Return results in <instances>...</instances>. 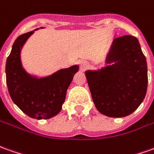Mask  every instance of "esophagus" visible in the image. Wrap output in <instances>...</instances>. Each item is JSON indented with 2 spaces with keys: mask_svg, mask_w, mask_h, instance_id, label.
I'll return each instance as SVG.
<instances>
[{
  "mask_svg": "<svg viewBox=\"0 0 154 154\" xmlns=\"http://www.w3.org/2000/svg\"><path fill=\"white\" fill-rule=\"evenodd\" d=\"M88 66H89V64L88 61H85V60H83V61H82L81 63H80V70L82 71V72H84L86 71L87 69L88 68Z\"/></svg>",
  "mask_w": 154,
  "mask_h": 154,
  "instance_id": "esophagus-1",
  "label": "esophagus"
}]
</instances>
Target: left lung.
<instances>
[{
    "mask_svg": "<svg viewBox=\"0 0 154 154\" xmlns=\"http://www.w3.org/2000/svg\"><path fill=\"white\" fill-rule=\"evenodd\" d=\"M112 66L99 72H86L97 109L109 117L129 116L142 103L147 88L146 57L132 35L116 38L108 56Z\"/></svg>",
    "mask_w": 154,
    "mask_h": 154,
    "instance_id": "8db88e82",
    "label": "left lung"
}]
</instances>
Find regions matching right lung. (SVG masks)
I'll use <instances>...</instances> for the list:
<instances>
[{
  "label": "right lung",
  "mask_w": 154,
  "mask_h": 154,
  "mask_svg": "<svg viewBox=\"0 0 154 154\" xmlns=\"http://www.w3.org/2000/svg\"><path fill=\"white\" fill-rule=\"evenodd\" d=\"M33 31L16 39L6 64L9 94L20 109L31 118L41 120L55 116L61 109L66 94L78 66L60 70L52 76L37 79L28 75L22 67L20 52Z\"/></svg>",
  "instance_id": "right-lung-1"
}]
</instances>
